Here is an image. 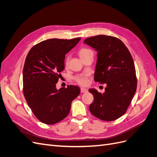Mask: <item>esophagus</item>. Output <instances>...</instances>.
<instances>
[{
	"instance_id": "1",
	"label": "esophagus",
	"mask_w": 157,
	"mask_h": 157,
	"mask_svg": "<svg viewBox=\"0 0 157 157\" xmlns=\"http://www.w3.org/2000/svg\"><path fill=\"white\" fill-rule=\"evenodd\" d=\"M88 91V90L86 88H80V92L81 93H84V92H86Z\"/></svg>"
}]
</instances>
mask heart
<instances>
[{
  "label": "heart",
  "instance_id": "heart-1",
  "mask_svg": "<svg viewBox=\"0 0 157 157\" xmlns=\"http://www.w3.org/2000/svg\"><path fill=\"white\" fill-rule=\"evenodd\" d=\"M92 51L88 49V48H82L80 49L78 54L79 56L81 58H82L83 57H84L85 56H86L88 54H89L90 52H92ZM69 61V58L67 59V61H66L65 63L67 64ZM88 77H89V74L88 73H84V74H81L78 75L77 77L75 78V80L78 84H80V85H86L88 83Z\"/></svg>",
  "mask_w": 157,
  "mask_h": 157
}]
</instances>
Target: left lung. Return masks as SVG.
<instances>
[{
  "mask_svg": "<svg viewBox=\"0 0 157 157\" xmlns=\"http://www.w3.org/2000/svg\"><path fill=\"white\" fill-rule=\"evenodd\" d=\"M84 43L98 52L94 80L107 85L103 94L93 88L89 90L94 96L90 111L102 121L117 120L126 113L137 88L130 52L120 39L111 36L89 37Z\"/></svg>",
  "mask_w": 157,
  "mask_h": 157,
  "instance_id": "1",
  "label": "left lung"
}]
</instances>
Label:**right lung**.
Here are the masks:
<instances>
[{
    "label": "right lung",
    "mask_w": 157,
    "mask_h": 157,
    "mask_svg": "<svg viewBox=\"0 0 157 157\" xmlns=\"http://www.w3.org/2000/svg\"><path fill=\"white\" fill-rule=\"evenodd\" d=\"M80 38L51 39L29 50L23 70V95L35 116L42 123L54 124L69 113L71 102L80 92L69 85L57 90L60 73L65 68V54L78 44Z\"/></svg>",
    "instance_id": "obj_1"
}]
</instances>
